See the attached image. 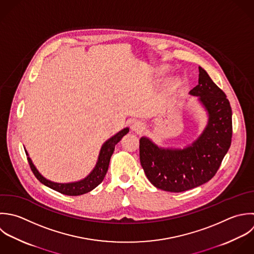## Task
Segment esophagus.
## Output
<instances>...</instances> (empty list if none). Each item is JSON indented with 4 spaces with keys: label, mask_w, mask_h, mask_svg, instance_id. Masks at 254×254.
Listing matches in <instances>:
<instances>
[{
    "label": "esophagus",
    "mask_w": 254,
    "mask_h": 254,
    "mask_svg": "<svg viewBox=\"0 0 254 254\" xmlns=\"http://www.w3.org/2000/svg\"><path fill=\"white\" fill-rule=\"evenodd\" d=\"M131 128L132 130L136 131V132H140L142 131L144 128H145V126L142 122H139V121H135L131 124Z\"/></svg>",
    "instance_id": "34e87169"
}]
</instances>
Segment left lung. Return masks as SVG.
<instances>
[{"mask_svg": "<svg viewBox=\"0 0 254 254\" xmlns=\"http://www.w3.org/2000/svg\"><path fill=\"white\" fill-rule=\"evenodd\" d=\"M209 112L202 135L183 150L162 149L148 138L139 140L140 164L150 183L167 192L180 193L210 181L230 149L233 136L232 108L224 91L199 67V84L190 91Z\"/></svg>", "mask_w": 254, "mask_h": 254, "instance_id": "left-lung-1", "label": "left lung"}]
</instances>
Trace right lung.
<instances>
[{"label": "right lung", "instance_id": "right-lung-1", "mask_svg": "<svg viewBox=\"0 0 254 254\" xmlns=\"http://www.w3.org/2000/svg\"><path fill=\"white\" fill-rule=\"evenodd\" d=\"M128 130H129L128 128H124L123 130L118 132L116 135H114L112 138H110L108 141H106L104 143V145L102 146V149H101V152L99 155V159H98L95 169L92 171V173L88 177H86L84 180H81L79 182L68 183V184H61V183L59 184V183L51 182V181L45 179L44 177H42L38 173V171L33 166L29 157H27V161H28L30 169H31L32 173L34 174V176L36 177V179L38 181H40L42 184H44L45 186H47L61 194L68 195V196L83 195V194H86V193L92 191L99 184H101V182L104 180L105 175L109 168L111 156L115 150V146L122 139V137L128 132Z\"/></svg>", "mask_w": 254, "mask_h": 254}]
</instances>
